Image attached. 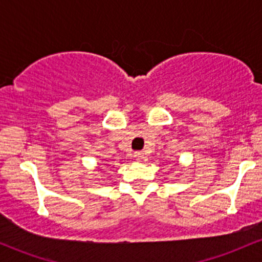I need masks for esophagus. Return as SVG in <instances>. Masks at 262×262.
Masks as SVG:
<instances>
[{
    "label": "esophagus",
    "mask_w": 262,
    "mask_h": 262,
    "mask_svg": "<svg viewBox=\"0 0 262 262\" xmlns=\"http://www.w3.org/2000/svg\"><path fill=\"white\" fill-rule=\"evenodd\" d=\"M134 158L137 159V160H143V159H144V152L143 151H135L134 152Z\"/></svg>",
    "instance_id": "obj_1"
}]
</instances>
